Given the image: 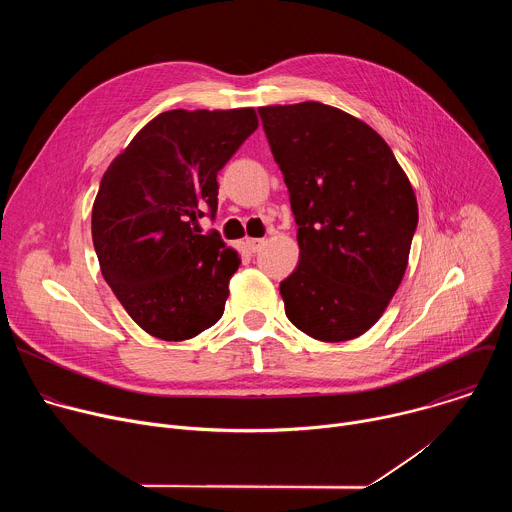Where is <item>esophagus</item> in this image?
<instances>
[{
  "label": "esophagus",
  "instance_id": "1",
  "mask_svg": "<svg viewBox=\"0 0 512 512\" xmlns=\"http://www.w3.org/2000/svg\"><path fill=\"white\" fill-rule=\"evenodd\" d=\"M265 245V239H247V247L251 253H257Z\"/></svg>",
  "mask_w": 512,
  "mask_h": 512
}]
</instances>
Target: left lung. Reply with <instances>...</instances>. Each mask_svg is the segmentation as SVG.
<instances>
[{
    "mask_svg": "<svg viewBox=\"0 0 512 512\" xmlns=\"http://www.w3.org/2000/svg\"><path fill=\"white\" fill-rule=\"evenodd\" d=\"M298 225L300 263L279 283L289 322L352 340L385 312L407 269L417 200L387 141L314 101L261 107Z\"/></svg>",
    "mask_w": 512,
    "mask_h": 512,
    "instance_id": "obj_1",
    "label": "left lung"
}]
</instances>
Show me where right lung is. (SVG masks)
<instances>
[{
    "label": "right lung",
    "instance_id": "obj_1",
    "mask_svg": "<svg viewBox=\"0 0 512 512\" xmlns=\"http://www.w3.org/2000/svg\"><path fill=\"white\" fill-rule=\"evenodd\" d=\"M257 125L253 109L166 111L103 174L91 221L101 273L156 338H194L225 312L239 255L196 223L214 218L216 174Z\"/></svg>",
    "mask_w": 512,
    "mask_h": 512
}]
</instances>
